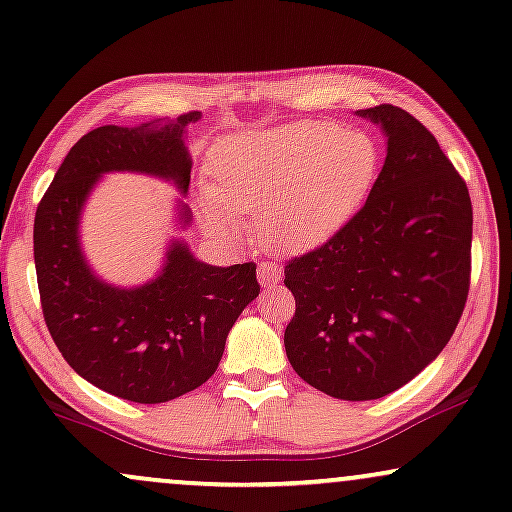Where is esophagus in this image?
I'll use <instances>...</instances> for the list:
<instances>
[{
  "instance_id": "1",
  "label": "esophagus",
  "mask_w": 512,
  "mask_h": 512,
  "mask_svg": "<svg viewBox=\"0 0 512 512\" xmlns=\"http://www.w3.org/2000/svg\"><path fill=\"white\" fill-rule=\"evenodd\" d=\"M281 276L283 269L276 262H260V267H257V279H260L262 286H274V283L281 281Z\"/></svg>"
}]
</instances>
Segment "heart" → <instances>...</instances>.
I'll return each instance as SVG.
<instances>
[{"instance_id": "heart-1", "label": "heart", "mask_w": 512, "mask_h": 512, "mask_svg": "<svg viewBox=\"0 0 512 512\" xmlns=\"http://www.w3.org/2000/svg\"><path fill=\"white\" fill-rule=\"evenodd\" d=\"M377 169V143L329 121L238 135L214 157L202 212L226 229H236L233 214L260 217L269 248L310 250L348 224Z\"/></svg>"}]
</instances>
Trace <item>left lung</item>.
Instances as JSON below:
<instances>
[{
	"instance_id": "1",
	"label": "left lung",
	"mask_w": 512,
	"mask_h": 512,
	"mask_svg": "<svg viewBox=\"0 0 512 512\" xmlns=\"http://www.w3.org/2000/svg\"><path fill=\"white\" fill-rule=\"evenodd\" d=\"M386 135L365 207L322 248L286 264L295 315L283 334L300 379L341 400H377L451 341L470 291L472 202L415 116L360 109Z\"/></svg>"
}]
</instances>
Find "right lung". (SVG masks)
Instances as JSON below:
<instances>
[{"mask_svg":"<svg viewBox=\"0 0 512 512\" xmlns=\"http://www.w3.org/2000/svg\"><path fill=\"white\" fill-rule=\"evenodd\" d=\"M200 112L140 126H100L78 140L35 212L33 250L42 315L59 353L97 389L133 403H166L217 372L226 336L260 295L255 262L214 267L181 238L143 286L100 279L80 248V214L104 174L131 171L188 193L186 133ZM181 229L193 214L176 202Z\"/></svg>","mask_w":512,"mask_h":512,"instance_id":"1","label":"right lung"}]
</instances>
